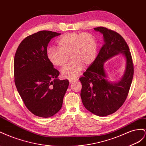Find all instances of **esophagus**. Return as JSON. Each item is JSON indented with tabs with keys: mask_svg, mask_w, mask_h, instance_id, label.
I'll return each instance as SVG.
<instances>
[{
	"mask_svg": "<svg viewBox=\"0 0 146 146\" xmlns=\"http://www.w3.org/2000/svg\"><path fill=\"white\" fill-rule=\"evenodd\" d=\"M77 80H78V79H72V80H69V82L70 84H72V83L76 81Z\"/></svg>",
	"mask_w": 146,
	"mask_h": 146,
	"instance_id": "obj_1",
	"label": "esophagus"
}]
</instances>
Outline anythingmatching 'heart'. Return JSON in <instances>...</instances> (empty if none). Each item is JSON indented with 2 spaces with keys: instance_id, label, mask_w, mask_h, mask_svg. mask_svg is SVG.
I'll list each match as a JSON object with an SVG mask.
<instances>
[{
  "instance_id": "1",
  "label": "heart",
  "mask_w": 146,
  "mask_h": 146,
  "mask_svg": "<svg viewBox=\"0 0 146 146\" xmlns=\"http://www.w3.org/2000/svg\"><path fill=\"white\" fill-rule=\"evenodd\" d=\"M59 48L49 47L47 49L48 59L56 66L63 67L67 62L68 56L72 60L62 70V75L72 80L78 76L84 65L88 66L94 61L97 52L95 37L88 32H69L57 40Z\"/></svg>"
}]
</instances>
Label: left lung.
Segmentation results:
<instances>
[{
    "instance_id": "1",
    "label": "left lung",
    "mask_w": 146,
    "mask_h": 146,
    "mask_svg": "<svg viewBox=\"0 0 146 146\" xmlns=\"http://www.w3.org/2000/svg\"><path fill=\"white\" fill-rule=\"evenodd\" d=\"M103 34L105 43L96 59L80 78L82 84L81 97L83 105L92 113L106 116L117 111L128 96L134 73L130 49L117 32L104 27L94 28ZM119 53L126 57V66L124 76L119 82L107 80L104 63Z\"/></svg>"
}]
</instances>
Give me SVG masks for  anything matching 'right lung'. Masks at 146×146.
Here are the masks:
<instances>
[{"label":"right lung","instance_id":"add662e5","mask_svg":"<svg viewBox=\"0 0 146 146\" xmlns=\"http://www.w3.org/2000/svg\"><path fill=\"white\" fill-rule=\"evenodd\" d=\"M60 35L41 31L29 35L19 44L15 56L16 89L27 109L43 118L59 111L69 85L67 80L57 79L59 72L54 68L46 56L49 41Z\"/></svg>","mask_w":146,"mask_h":146}]
</instances>
